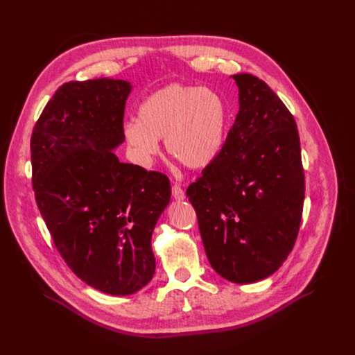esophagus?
<instances>
[{"instance_id":"34e87169","label":"esophagus","mask_w":355,"mask_h":355,"mask_svg":"<svg viewBox=\"0 0 355 355\" xmlns=\"http://www.w3.org/2000/svg\"><path fill=\"white\" fill-rule=\"evenodd\" d=\"M172 195L176 200H183L184 199V192L183 189L179 187V184H173L172 187Z\"/></svg>"}]
</instances>
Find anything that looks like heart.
<instances>
[{"label": "heart", "instance_id": "heart-1", "mask_svg": "<svg viewBox=\"0 0 355 355\" xmlns=\"http://www.w3.org/2000/svg\"><path fill=\"white\" fill-rule=\"evenodd\" d=\"M227 121V104L218 92L171 83L143 101L139 121H125L123 136L143 166L153 163L159 140L164 139L167 153L196 171L209 166L221 153Z\"/></svg>", "mask_w": 355, "mask_h": 355}]
</instances>
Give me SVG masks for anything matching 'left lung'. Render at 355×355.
<instances>
[{
	"instance_id": "8db88e82",
	"label": "left lung",
	"mask_w": 355,
	"mask_h": 355,
	"mask_svg": "<svg viewBox=\"0 0 355 355\" xmlns=\"http://www.w3.org/2000/svg\"><path fill=\"white\" fill-rule=\"evenodd\" d=\"M240 110L218 157L187 191L215 272L232 283L273 275L291 254L305 175L293 115L267 83L231 76Z\"/></svg>"
}]
</instances>
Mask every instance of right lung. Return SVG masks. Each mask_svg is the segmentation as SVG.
I'll return each instance as SVG.
<instances>
[{
    "label": "right lung",
    "mask_w": 355,
    "mask_h": 355,
    "mask_svg": "<svg viewBox=\"0 0 355 355\" xmlns=\"http://www.w3.org/2000/svg\"><path fill=\"white\" fill-rule=\"evenodd\" d=\"M131 83L71 80L56 91L31 134L33 189L56 248L94 289L132 295L153 279L151 234L171 202L159 172L121 163Z\"/></svg>",
    "instance_id": "right-lung-1"
}]
</instances>
